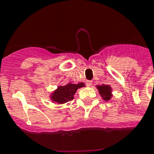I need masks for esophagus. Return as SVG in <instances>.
<instances>
[{"label":"esophagus","mask_w":154,"mask_h":154,"mask_svg":"<svg viewBox=\"0 0 154 154\" xmlns=\"http://www.w3.org/2000/svg\"><path fill=\"white\" fill-rule=\"evenodd\" d=\"M86 85L87 86H91L92 85V82L91 81H86Z\"/></svg>","instance_id":"esophagus-1"}]
</instances>
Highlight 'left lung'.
<instances>
[{
  "instance_id": "obj_1",
  "label": "left lung",
  "mask_w": 154,
  "mask_h": 154,
  "mask_svg": "<svg viewBox=\"0 0 154 154\" xmlns=\"http://www.w3.org/2000/svg\"><path fill=\"white\" fill-rule=\"evenodd\" d=\"M97 89H98V92L101 97L105 101H109L112 98V88L109 85H97Z\"/></svg>"
}]
</instances>
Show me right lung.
I'll list each match as a JSON object with an SVG mask.
<instances>
[{
	"mask_svg": "<svg viewBox=\"0 0 154 154\" xmlns=\"http://www.w3.org/2000/svg\"><path fill=\"white\" fill-rule=\"evenodd\" d=\"M84 86L85 84L82 82H80L78 84L69 83L65 85H59L57 89L50 94V99L53 102L59 105L65 104L72 100L77 89Z\"/></svg>",
	"mask_w": 154,
	"mask_h": 154,
	"instance_id": "1",
	"label": "right lung"
}]
</instances>
